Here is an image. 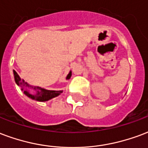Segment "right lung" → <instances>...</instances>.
Here are the masks:
<instances>
[{"instance_id": "right-lung-1", "label": "right lung", "mask_w": 148, "mask_h": 148, "mask_svg": "<svg viewBox=\"0 0 148 148\" xmlns=\"http://www.w3.org/2000/svg\"><path fill=\"white\" fill-rule=\"evenodd\" d=\"M14 76H15V81H16V84L22 87V90H23V88H33L34 90L36 91V95H31L29 93V92H27V89L24 91V93L26 94L27 96L30 97L31 99H36L38 101H47L49 99L54 98L56 96H59L60 93H62L63 91H54V90H46V89H44L38 86H31V85H28L27 82H25V81L23 79H22L21 77H19L16 71H14ZM71 77V72H70L67 75L66 78L69 79Z\"/></svg>"}]
</instances>
